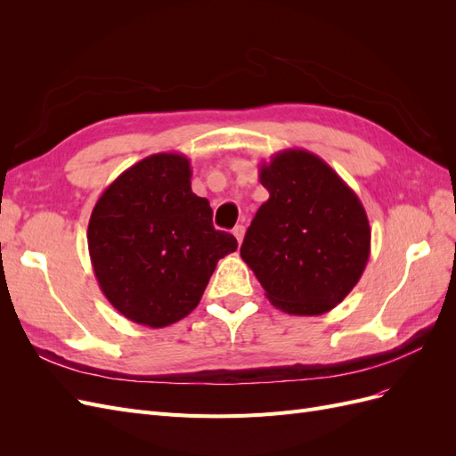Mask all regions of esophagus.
Listing matches in <instances>:
<instances>
[{
  "mask_svg": "<svg viewBox=\"0 0 456 456\" xmlns=\"http://www.w3.org/2000/svg\"><path fill=\"white\" fill-rule=\"evenodd\" d=\"M233 236H236L238 238V241L241 243L243 241V236H245V226H236V228H233Z\"/></svg>",
  "mask_w": 456,
  "mask_h": 456,
  "instance_id": "obj_1",
  "label": "esophagus"
}]
</instances>
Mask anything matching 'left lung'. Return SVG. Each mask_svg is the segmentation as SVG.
Segmentation results:
<instances>
[{
    "label": "left lung",
    "instance_id": "8db88e82",
    "mask_svg": "<svg viewBox=\"0 0 456 456\" xmlns=\"http://www.w3.org/2000/svg\"><path fill=\"white\" fill-rule=\"evenodd\" d=\"M268 201L245 233L241 258L272 305L322 315L348 297L370 255V228L355 191L308 150H281L260 165Z\"/></svg>",
    "mask_w": 456,
    "mask_h": 456
}]
</instances>
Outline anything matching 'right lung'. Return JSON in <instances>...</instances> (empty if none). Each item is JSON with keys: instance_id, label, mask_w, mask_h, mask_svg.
Instances as JSON below:
<instances>
[{"instance_id": "right-lung-1", "label": "right lung", "mask_w": 456, "mask_h": 456, "mask_svg": "<svg viewBox=\"0 0 456 456\" xmlns=\"http://www.w3.org/2000/svg\"><path fill=\"white\" fill-rule=\"evenodd\" d=\"M190 159L163 151L123 171L94 203L87 228L101 291L129 322L161 329L194 310L216 268L238 249L191 191Z\"/></svg>"}]
</instances>
